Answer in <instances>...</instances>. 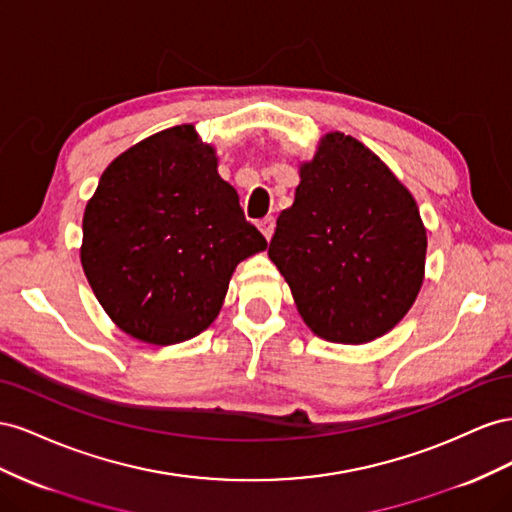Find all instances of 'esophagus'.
I'll return each instance as SVG.
<instances>
[{
  "label": "esophagus",
  "instance_id": "obj_1",
  "mask_svg": "<svg viewBox=\"0 0 512 512\" xmlns=\"http://www.w3.org/2000/svg\"><path fill=\"white\" fill-rule=\"evenodd\" d=\"M259 231L264 233V238L270 242V238H272V233H274V218L272 216H266V218H261L259 221Z\"/></svg>",
  "mask_w": 512,
  "mask_h": 512
}]
</instances>
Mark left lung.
Here are the masks:
<instances>
[{
  "label": "left lung",
  "mask_w": 512,
  "mask_h": 512,
  "mask_svg": "<svg viewBox=\"0 0 512 512\" xmlns=\"http://www.w3.org/2000/svg\"><path fill=\"white\" fill-rule=\"evenodd\" d=\"M298 171L268 255L302 321L332 343L384 337L425 281L427 229L416 199L382 158L339 130L321 137Z\"/></svg>",
  "instance_id": "obj_1"
}]
</instances>
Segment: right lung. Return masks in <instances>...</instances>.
<instances>
[{"label": "right lung", "mask_w": 512, "mask_h": 512, "mask_svg": "<svg viewBox=\"0 0 512 512\" xmlns=\"http://www.w3.org/2000/svg\"><path fill=\"white\" fill-rule=\"evenodd\" d=\"M266 246L193 124L122 152L83 212L87 283L115 326L150 345L206 330L240 261Z\"/></svg>", "instance_id": "obj_1"}]
</instances>
